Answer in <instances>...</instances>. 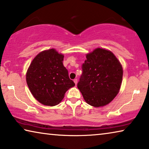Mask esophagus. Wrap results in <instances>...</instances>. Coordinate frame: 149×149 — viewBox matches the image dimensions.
Here are the masks:
<instances>
[{
    "label": "esophagus",
    "instance_id": "1",
    "mask_svg": "<svg viewBox=\"0 0 149 149\" xmlns=\"http://www.w3.org/2000/svg\"><path fill=\"white\" fill-rule=\"evenodd\" d=\"M74 82L75 83V84H76V85H77V82H78L77 79H74Z\"/></svg>",
    "mask_w": 149,
    "mask_h": 149
}]
</instances>
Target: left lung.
I'll list each match as a JSON object with an SVG mask.
<instances>
[{"mask_svg":"<svg viewBox=\"0 0 149 149\" xmlns=\"http://www.w3.org/2000/svg\"><path fill=\"white\" fill-rule=\"evenodd\" d=\"M77 84L86 103L95 107L107 105L120 90L123 67L111 51L97 48L86 54Z\"/></svg>","mask_w":149,"mask_h":149,"instance_id":"obj_1","label":"left lung"}]
</instances>
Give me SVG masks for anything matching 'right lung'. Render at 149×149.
<instances>
[{"instance_id": "1", "label": "right lung", "mask_w": 149, "mask_h": 149, "mask_svg": "<svg viewBox=\"0 0 149 149\" xmlns=\"http://www.w3.org/2000/svg\"><path fill=\"white\" fill-rule=\"evenodd\" d=\"M63 54L51 49L35 56L27 70L26 83L32 95L41 104L55 106L75 85L64 67Z\"/></svg>"}]
</instances>
